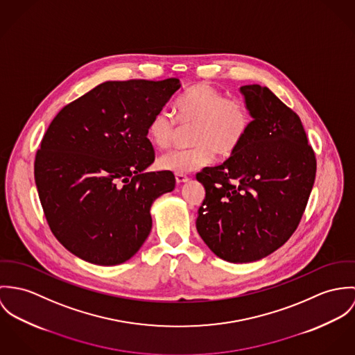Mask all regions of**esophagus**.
Segmentation results:
<instances>
[{
	"mask_svg": "<svg viewBox=\"0 0 355 355\" xmlns=\"http://www.w3.org/2000/svg\"><path fill=\"white\" fill-rule=\"evenodd\" d=\"M175 181H177V184H178V185H181V184L188 182V181H189V178H188L187 175H184V174H175Z\"/></svg>",
	"mask_w": 355,
	"mask_h": 355,
	"instance_id": "1",
	"label": "esophagus"
}]
</instances>
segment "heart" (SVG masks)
Instances as JSON below:
<instances>
[{
	"label": "heart",
	"instance_id": "obj_1",
	"mask_svg": "<svg viewBox=\"0 0 355 355\" xmlns=\"http://www.w3.org/2000/svg\"><path fill=\"white\" fill-rule=\"evenodd\" d=\"M177 119L167 110H159L148 122L147 136L159 150L168 148L182 128H191L189 143L193 147L174 150L158 159L160 170L188 174L209 164L214 153L232 155L252 126V113L245 101L230 98L225 91L207 81L188 88L175 106Z\"/></svg>",
	"mask_w": 355,
	"mask_h": 355
}]
</instances>
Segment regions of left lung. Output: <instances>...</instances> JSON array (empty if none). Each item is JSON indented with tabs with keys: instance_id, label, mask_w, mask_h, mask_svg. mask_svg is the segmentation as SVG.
Returning a JSON list of instances; mask_svg holds the SVG:
<instances>
[{
	"instance_id": "8db88e82",
	"label": "left lung",
	"mask_w": 355,
	"mask_h": 355,
	"mask_svg": "<svg viewBox=\"0 0 355 355\" xmlns=\"http://www.w3.org/2000/svg\"><path fill=\"white\" fill-rule=\"evenodd\" d=\"M252 126L222 164L204 167L197 232L230 263L260 260L297 230L315 178V157L302 122L272 91L242 85Z\"/></svg>"
}]
</instances>
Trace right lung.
<instances>
[{
  "label": "right lung",
  "instance_id": "1",
  "mask_svg": "<svg viewBox=\"0 0 355 355\" xmlns=\"http://www.w3.org/2000/svg\"><path fill=\"white\" fill-rule=\"evenodd\" d=\"M180 87L178 79L106 81L49 125L35 184L51 233L81 260L117 266L150 234L151 205L175 178L144 171L155 160L147 126Z\"/></svg>",
  "mask_w": 355,
  "mask_h": 355
}]
</instances>
